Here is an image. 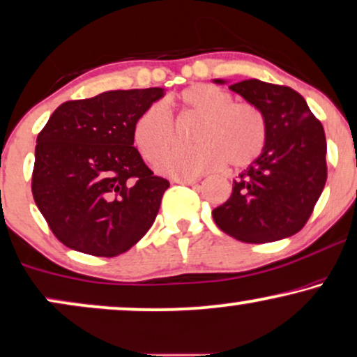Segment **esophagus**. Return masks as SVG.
Here are the masks:
<instances>
[{
	"mask_svg": "<svg viewBox=\"0 0 357 357\" xmlns=\"http://www.w3.org/2000/svg\"><path fill=\"white\" fill-rule=\"evenodd\" d=\"M173 183H178V184H188V186H191V184L199 183V178H173Z\"/></svg>",
	"mask_w": 357,
	"mask_h": 357,
	"instance_id": "obj_1",
	"label": "esophagus"
}]
</instances>
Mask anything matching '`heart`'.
Wrapping results in <instances>:
<instances>
[{"label":"heart","instance_id":"obj_1","mask_svg":"<svg viewBox=\"0 0 357 357\" xmlns=\"http://www.w3.org/2000/svg\"><path fill=\"white\" fill-rule=\"evenodd\" d=\"M227 90L211 84L189 85L176 97L179 119L199 116L192 139L199 145L174 146L158 161L161 173L191 178L219 168L254 163L267 145V123L260 108L250 102H232ZM176 138L174 121L161 103L143 110L133 125L135 145L146 160H156Z\"/></svg>","mask_w":357,"mask_h":357}]
</instances>
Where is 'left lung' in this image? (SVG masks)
I'll list each match as a JSON object with an SVG mask.
<instances>
[{"mask_svg":"<svg viewBox=\"0 0 357 357\" xmlns=\"http://www.w3.org/2000/svg\"><path fill=\"white\" fill-rule=\"evenodd\" d=\"M229 89L260 108L267 145L238 174L231 197L212 211V218L241 242L282 241L303 229L326 184L323 125L305 98L285 85L249 79Z\"/></svg>","mask_w":357,"mask_h":357,"instance_id":"8db88e82","label":"left lung"}]
</instances>
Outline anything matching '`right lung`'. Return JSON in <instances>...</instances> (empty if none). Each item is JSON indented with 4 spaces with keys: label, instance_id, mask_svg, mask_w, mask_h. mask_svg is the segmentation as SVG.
<instances>
[{
    "label": "right lung",
    "instance_id": "add662e5",
    "mask_svg": "<svg viewBox=\"0 0 357 357\" xmlns=\"http://www.w3.org/2000/svg\"><path fill=\"white\" fill-rule=\"evenodd\" d=\"M165 89L108 90L59 105L36 139L33 196L59 241L96 257L126 252L148 232L168 179L133 146V125Z\"/></svg>",
    "mask_w": 357,
    "mask_h": 357
}]
</instances>
